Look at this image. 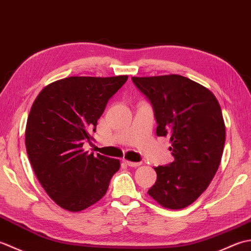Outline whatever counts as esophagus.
<instances>
[{
  "label": "esophagus",
  "instance_id": "obj_1",
  "mask_svg": "<svg viewBox=\"0 0 251 251\" xmlns=\"http://www.w3.org/2000/svg\"><path fill=\"white\" fill-rule=\"evenodd\" d=\"M123 163L126 164L127 166H130V167H138V166H140V165H141V163L130 162V161H128V159H126V158H123Z\"/></svg>",
  "mask_w": 251,
  "mask_h": 251
}]
</instances>
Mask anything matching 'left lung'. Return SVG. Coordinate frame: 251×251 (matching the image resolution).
<instances>
[{"label": "left lung", "instance_id": "obj_1", "mask_svg": "<svg viewBox=\"0 0 251 251\" xmlns=\"http://www.w3.org/2000/svg\"><path fill=\"white\" fill-rule=\"evenodd\" d=\"M153 105L156 135L170 137L175 161L154 167L156 182L148 191L168 209L194 202L215 177L226 142L221 106L209 89L178 74L131 78Z\"/></svg>", "mask_w": 251, "mask_h": 251}]
</instances>
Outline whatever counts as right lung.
Here are the masks:
<instances>
[{
    "instance_id": "obj_1",
    "label": "right lung",
    "mask_w": 251,
    "mask_h": 251,
    "mask_svg": "<svg viewBox=\"0 0 251 251\" xmlns=\"http://www.w3.org/2000/svg\"><path fill=\"white\" fill-rule=\"evenodd\" d=\"M128 76H70L47 85L31 106L25 149L37 180L63 209L77 212L100 201L120 161L84 151L109 99Z\"/></svg>"
}]
</instances>
